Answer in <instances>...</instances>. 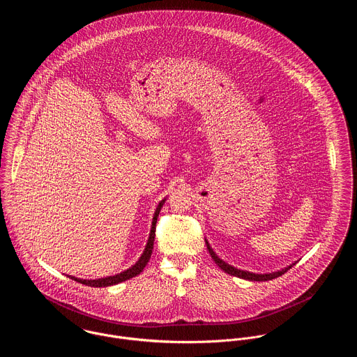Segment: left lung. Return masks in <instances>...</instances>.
Returning <instances> with one entry per match:
<instances>
[{
  "mask_svg": "<svg viewBox=\"0 0 357 357\" xmlns=\"http://www.w3.org/2000/svg\"><path fill=\"white\" fill-rule=\"evenodd\" d=\"M206 246H207V250H208V253L211 255V258H213V261L225 272V273H228V275H232V276H236V278H242V279H246V280H255V282H266V280H272V279H275V278H279V276H282V275H284L293 265H296V264H293V265H290V266H287V268H284V269H282V271H278V272H272V273H264V275H259V273H252V272H248V271H241V269H236V268H234V266H231L229 264H227V262H224L222 259H220L215 253L213 252V249L210 248V245L206 242Z\"/></svg>",
  "mask_w": 357,
  "mask_h": 357,
  "instance_id": "8db88e82",
  "label": "left lung"
}]
</instances>
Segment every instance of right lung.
<instances>
[{
  "instance_id": "right-lung-1",
  "label": "right lung",
  "mask_w": 357,
  "mask_h": 357,
  "mask_svg": "<svg viewBox=\"0 0 357 357\" xmlns=\"http://www.w3.org/2000/svg\"><path fill=\"white\" fill-rule=\"evenodd\" d=\"M165 204V199L158 204L156 210H155V215H153V228H151V234H150V238H149V242H147V246L144 249V253L140 257V259L132 266L129 268L128 271L119 273V275H115V276H108V278H102V279H98V280H84V279H77L74 276H71V279L82 283V284H86V286H91V287H107V286H112V284H118L121 282H125L128 279H132L135 276H137L143 269L144 266L147 265V262L150 261V257L153 255V239H155V224H156V220H158V215H159V211L162 208V206Z\"/></svg>"
}]
</instances>
